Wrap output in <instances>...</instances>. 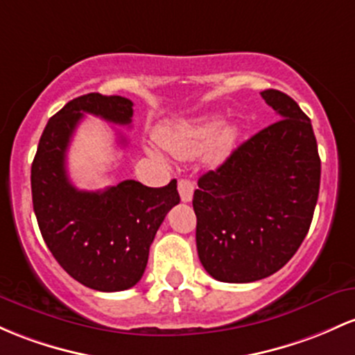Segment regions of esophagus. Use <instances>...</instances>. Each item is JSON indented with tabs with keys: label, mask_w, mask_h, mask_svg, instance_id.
Masks as SVG:
<instances>
[{
	"label": "esophagus",
	"mask_w": 355,
	"mask_h": 355,
	"mask_svg": "<svg viewBox=\"0 0 355 355\" xmlns=\"http://www.w3.org/2000/svg\"><path fill=\"white\" fill-rule=\"evenodd\" d=\"M193 182L189 180V178H180L178 180V193H180L182 202H190L193 196Z\"/></svg>",
	"instance_id": "34e87169"
}]
</instances>
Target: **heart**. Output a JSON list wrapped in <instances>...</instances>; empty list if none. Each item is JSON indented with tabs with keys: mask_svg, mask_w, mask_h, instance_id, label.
<instances>
[{
	"mask_svg": "<svg viewBox=\"0 0 355 355\" xmlns=\"http://www.w3.org/2000/svg\"><path fill=\"white\" fill-rule=\"evenodd\" d=\"M236 130L231 126L222 128V119L210 116L198 121L168 124L158 131L159 145L175 158H192L214 143L212 155L219 158L231 146Z\"/></svg>",
	"mask_w": 355,
	"mask_h": 355,
	"instance_id": "1",
	"label": "heart"
}]
</instances>
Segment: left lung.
<instances>
[{
    "instance_id": "1",
    "label": "left lung",
    "mask_w": 355,
    "mask_h": 355,
    "mask_svg": "<svg viewBox=\"0 0 355 355\" xmlns=\"http://www.w3.org/2000/svg\"><path fill=\"white\" fill-rule=\"evenodd\" d=\"M282 119L198 178L193 192L202 266L224 283H251L293 258L309 232L320 157L309 116L285 92H261Z\"/></svg>"
}]
</instances>
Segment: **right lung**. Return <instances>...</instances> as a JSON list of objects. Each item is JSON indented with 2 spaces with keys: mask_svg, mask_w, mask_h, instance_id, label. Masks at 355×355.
<instances>
[{
  "mask_svg": "<svg viewBox=\"0 0 355 355\" xmlns=\"http://www.w3.org/2000/svg\"><path fill=\"white\" fill-rule=\"evenodd\" d=\"M84 114L130 126L133 103L91 92L49 119L32 163L33 210L45 244L73 279L97 291H123L141 279L155 234L180 196L177 180L159 189L136 180L96 192L73 187L65 158Z\"/></svg>",
  "mask_w": 355,
  "mask_h": 355,
  "instance_id": "add662e5",
  "label": "right lung"
}]
</instances>
